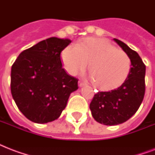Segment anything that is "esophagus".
Listing matches in <instances>:
<instances>
[{
	"label": "esophagus",
	"instance_id": "esophagus-1",
	"mask_svg": "<svg viewBox=\"0 0 155 155\" xmlns=\"http://www.w3.org/2000/svg\"><path fill=\"white\" fill-rule=\"evenodd\" d=\"M85 84H85L84 82L81 81V80H80V81H79V86H80V87H83V86H84Z\"/></svg>",
	"mask_w": 155,
	"mask_h": 155
}]
</instances>
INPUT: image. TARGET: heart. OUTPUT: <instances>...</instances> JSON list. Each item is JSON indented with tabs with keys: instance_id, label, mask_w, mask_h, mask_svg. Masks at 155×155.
<instances>
[{
	"instance_id": "b5f03b06",
	"label": "heart",
	"mask_w": 155,
	"mask_h": 155,
	"mask_svg": "<svg viewBox=\"0 0 155 155\" xmlns=\"http://www.w3.org/2000/svg\"><path fill=\"white\" fill-rule=\"evenodd\" d=\"M64 68L71 75L83 71L90 63L93 84L101 89L121 84L129 75L131 61L127 54L103 39L86 38L62 53Z\"/></svg>"
}]
</instances>
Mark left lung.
<instances>
[{
  "label": "left lung",
  "instance_id": "1",
  "mask_svg": "<svg viewBox=\"0 0 155 155\" xmlns=\"http://www.w3.org/2000/svg\"><path fill=\"white\" fill-rule=\"evenodd\" d=\"M113 40L129 55L131 68L120 87L108 92H98L90 103L93 118L106 125H119L134 115L143 101L146 91V65L139 54L120 40Z\"/></svg>",
  "mask_w": 155,
  "mask_h": 155
}]
</instances>
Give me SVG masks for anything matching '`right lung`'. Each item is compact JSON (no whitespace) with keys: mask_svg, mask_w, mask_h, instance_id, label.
I'll return each instance as SVG.
<instances>
[{"mask_svg":"<svg viewBox=\"0 0 155 155\" xmlns=\"http://www.w3.org/2000/svg\"><path fill=\"white\" fill-rule=\"evenodd\" d=\"M71 40L50 38L19 54L11 68V93L19 110L35 123L59 117L78 79L62 68L61 52Z\"/></svg>","mask_w":155,"mask_h":155,"instance_id":"right-lung-1","label":"right lung"}]
</instances>
